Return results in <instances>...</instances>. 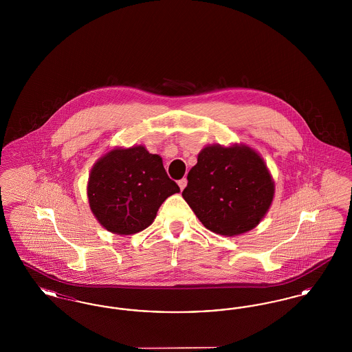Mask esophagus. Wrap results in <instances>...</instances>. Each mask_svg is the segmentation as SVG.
<instances>
[{
	"mask_svg": "<svg viewBox=\"0 0 352 352\" xmlns=\"http://www.w3.org/2000/svg\"><path fill=\"white\" fill-rule=\"evenodd\" d=\"M178 186H179V188H181V190H184V187L187 186V179H186V178L179 179V181H178Z\"/></svg>",
	"mask_w": 352,
	"mask_h": 352,
	"instance_id": "obj_1",
	"label": "esophagus"
}]
</instances>
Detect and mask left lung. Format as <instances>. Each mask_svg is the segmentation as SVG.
I'll return each mask as SVG.
<instances>
[{
	"mask_svg": "<svg viewBox=\"0 0 352 352\" xmlns=\"http://www.w3.org/2000/svg\"><path fill=\"white\" fill-rule=\"evenodd\" d=\"M182 197L201 224L223 236L254 228L274 197V182L264 160L245 145H210L188 171Z\"/></svg>",
	"mask_w": 352,
	"mask_h": 352,
	"instance_id": "obj_1",
	"label": "left lung"
}]
</instances>
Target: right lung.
Masks as SVG:
<instances>
[{"label": "right lung", "instance_id": "add662e5", "mask_svg": "<svg viewBox=\"0 0 352 352\" xmlns=\"http://www.w3.org/2000/svg\"><path fill=\"white\" fill-rule=\"evenodd\" d=\"M179 192L162 158L142 145L113 149L94 165L88 179L91 211L109 232L133 234L148 228L161 204Z\"/></svg>", "mask_w": 352, "mask_h": 352}]
</instances>
